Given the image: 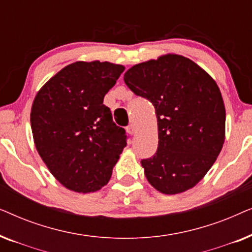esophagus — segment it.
<instances>
[{
	"label": "esophagus",
	"instance_id": "esophagus-1",
	"mask_svg": "<svg viewBox=\"0 0 252 252\" xmlns=\"http://www.w3.org/2000/svg\"><path fill=\"white\" fill-rule=\"evenodd\" d=\"M126 130L127 133H129L130 135H133V134H135V126H134L133 124H129V125L126 127Z\"/></svg>",
	"mask_w": 252,
	"mask_h": 252
}]
</instances>
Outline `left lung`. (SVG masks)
I'll use <instances>...</instances> for the list:
<instances>
[{
	"mask_svg": "<svg viewBox=\"0 0 252 252\" xmlns=\"http://www.w3.org/2000/svg\"><path fill=\"white\" fill-rule=\"evenodd\" d=\"M124 81L156 109L158 149L141 160L147 180L166 195L192 188L225 142L226 111L217 82L195 62L177 54L134 65Z\"/></svg>",
	"mask_w": 252,
	"mask_h": 252,
	"instance_id": "8db88e82",
	"label": "left lung"
}]
</instances>
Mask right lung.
<instances>
[{"label":"right lung","instance_id":"1","mask_svg":"<svg viewBox=\"0 0 252 252\" xmlns=\"http://www.w3.org/2000/svg\"><path fill=\"white\" fill-rule=\"evenodd\" d=\"M125 66L74 62L50 78L31 110L34 144L56 180L70 190H99L126 147L125 129L103 104Z\"/></svg>","mask_w":252,"mask_h":252}]
</instances>
